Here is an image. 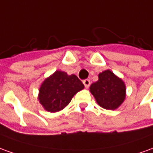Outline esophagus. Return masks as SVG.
<instances>
[{
    "label": "esophagus",
    "instance_id": "1",
    "mask_svg": "<svg viewBox=\"0 0 153 153\" xmlns=\"http://www.w3.org/2000/svg\"><path fill=\"white\" fill-rule=\"evenodd\" d=\"M83 83H84L85 88H88L89 87V85H90V80H89V79H84V81H83Z\"/></svg>",
    "mask_w": 153,
    "mask_h": 153
}]
</instances>
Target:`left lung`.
I'll list each match as a JSON object with an SVG mask.
<instances>
[{"label": "left lung", "instance_id": "obj_1", "mask_svg": "<svg viewBox=\"0 0 153 153\" xmlns=\"http://www.w3.org/2000/svg\"><path fill=\"white\" fill-rule=\"evenodd\" d=\"M89 89L98 104L105 109H117L126 98V85L123 80L110 69L99 74V80L93 83Z\"/></svg>", "mask_w": 153, "mask_h": 153}]
</instances>
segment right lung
<instances>
[{
  "mask_svg": "<svg viewBox=\"0 0 153 153\" xmlns=\"http://www.w3.org/2000/svg\"><path fill=\"white\" fill-rule=\"evenodd\" d=\"M84 88L76 75H69L66 72L56 70L41 84L38 99L44 109L56 113L64 109L74 96Z\"/></svg>",
  "mask_w": 153,
  "mask_h": 153,
  "instance_id": "add662e5",
  "label": "right lung"
}]
</instances>
